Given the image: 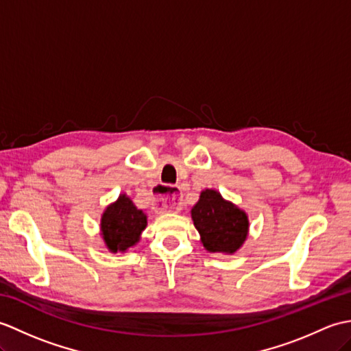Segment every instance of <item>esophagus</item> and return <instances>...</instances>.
Returning a JSON list of instances; mask_svg holds the SVG:
<instances>
[{
  "label": "esophagus",
  "mask_w": 351,
  "mask_h": 351,
  "mask_svg": "<svg viewBox=\"0 0 351 351\" xmlns=\"http://www.w3.org/2000/svg\"><path fill=\"white\" fill-rule=\"evenodd\" d=\"M182 193L175 185H156L154 191V205L161 211H178L181 206Z\"/></svg>",
  "instance_id": "esophagus-1"
}]
</instances>
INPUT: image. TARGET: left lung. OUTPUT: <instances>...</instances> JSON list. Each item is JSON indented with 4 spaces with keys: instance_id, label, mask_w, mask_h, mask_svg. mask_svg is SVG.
Returning <instances> with one entry per match:
<instances>
[{
    "instance_id": "obj_1",
    "label": "left lung",
    "mask_w": 351,
    "mask_h": 351,
    "mask_svg": "<svg viewBox=\"0 0 351 351\" xmlns=\"http://www.w3.org/2000/svg\"><path fill=\"white\" fill-rule=\"evenodd\" d=\"M191 217L204 247L213 253H234L247 237V215L215 190L200 193L199 202L191 210Z\"/></svg>"
}]
</instances>
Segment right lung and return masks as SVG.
<instances>
[{"mask_svg": "<svg viewBox=\"0 0 351 351\" xmlns=\"http://www.w3.org/2000/svg\"><path fill=\"white\" fill-rule=\"evenodd\" d=\"M147 225L146 214L137 210L130 197L122 195L110 205L101 219L104 241L111 252H125L140 240V234Z\"/></svg>", "mask_w": 351, "mask_h": 351, "instance_id": "obj_1", "label": "right lung"}]
</instances>
